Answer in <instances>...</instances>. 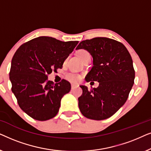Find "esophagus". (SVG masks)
<instances>
[{
    "label": "esophagus",
    "mask_w": 151,
    "mask_h": 151,
    "mask_svg": "<svg viewBox=\"0 0 151 151\" xmlns=\"http://www.w3.org/2000/svg\"><path fill=\"white\" fill-rule=\"evenodd\" d=\"M78 86L77 84H71V88H75L76 86Z\"/></svg>",
    "instance_id": "1"
}]
</instances>
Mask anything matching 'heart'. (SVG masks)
<instances>
[{
	"label": "heart",
	"instance_id": "obj_1",
	"mask_svg": "<svg viewBox=\"0 0 151 151\" xmlns=\"http://www.w3.org/2000/svg\"><path fill=\"white\" fill-rule=\"evenodd\" d=\"M76 54H77V56L82 61H83L88 55H90L88 51L84 50V49H80V50H78L77 51V53H76ZM66 78L70 82H76L80 79V76L79 75H78V74L74 73H68L66 74Z\"/></svg>",
	"mask_w": 151,
	"mask_h": 151
}]
</instances>
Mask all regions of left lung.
<instances>
[{
	"label": "left lung",
	"instance_id": "8db88e82",
	"mask_svg": "<svg viewBox=\"0 0 151 151\" xmlns=\"http://www.w3.org/2000/svg\"><path fill=\"white\" fill-rule=\"evenodd\" d=\"M80 49L87 50L93 59L86 81L99 82L98 87L91 89L80 86L82 89L78 98L80 110L88 119L109 118L124 104L133 87L135 70L132 58L122 43L104 37L82 41L76 47Z\"/></svg>",
	"mask_w": 151,
	"mask_h": 151
}]
</instances>
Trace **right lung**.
<instances>
[{
	"label": "right lung",
	"instance_id": "1",
	"mask_svg": "<svg viewBox=\"0 0 151 151\" xmlns=\"http://www.w3.org/2000/svg\"><path fill=\"white\" fill-rule=\"evenodd\" d=\"M78 43L40 36L22 44L14 53L9 71L12 91L20 109L33 119L45 121L58 113L71 84L64 79L54 84L47 76L63 68Z\"/></svg>",
	"mask_w": 151,
	"mask_h": 151
}]
</instances>
